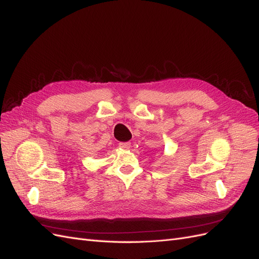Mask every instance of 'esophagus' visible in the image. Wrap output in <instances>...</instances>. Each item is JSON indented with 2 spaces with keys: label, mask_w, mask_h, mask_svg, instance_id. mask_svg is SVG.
Segmentation results:
<instances>
[{
  "label": "esophagus",
  "mask_w": 259,
  "mask_h": 259,
  "mask_svg": "<svg viewBox=\"0 0 259 259\" xmlns=\"http://www.w3.org/2000/svg\"><path fill=\"white\" fill-rule=\"evenodd\" d=\"M119 147L124 149V150H127V149L131 148V143L130 142H126V143H120L119 144Z\"/></svg>",
  "instance_id": "34e87169"
}]
</instances>
